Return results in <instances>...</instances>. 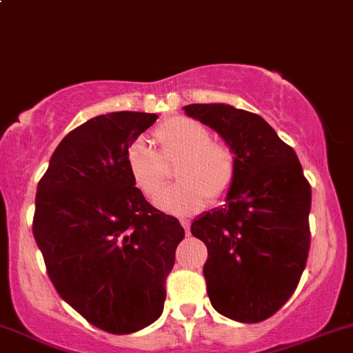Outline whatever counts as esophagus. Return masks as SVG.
<instances>
[{"label": "esophagus", "mask_w": 353, "mask_h": 353, "mask_svg": "<svg viewBox=\"0 0 353 353\" xmlns=\"http://www.w3.org/2000/svg\"><path fill=\"white\" fill-rule=\"evenodd\" d=\"M181 225L184 227V230H186V234L190 236V220H181Z\"/></svg>", "instance_id": "obj_1"}]
</instances>
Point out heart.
Instances as JSON below:
<instances>
[{"mask_svg": "<svg viewBox=\"0 0 353 353\" xmlns=\"http://www.w3.org/2000/svg\"><path fill=\"white\" fill-rule=\"evenodd\" d=\"M159 150L147 141L137 140L124 155L128 174L147 198H155L169 179L165 163L177 162L174 176L179 183L165 190L155 205L176 215H186L206 205V199L220 201L230 193L239 172L232 148L212 140L206 126L186 116H174L155 128Z\"/></svg>", "mask_w": 353, "mask_h": 353, "instance_id": "obj_1", "label": "heart"}]
</instances>
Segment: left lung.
Masks as SVG:
<instances>
[{
    "instance_id": "8db88e82",
    "label": "left lung",
    "mask_w": 353,
    "mask_h": 353,
    "mask_svg": "<svg viewBox=\"0 0 353 353\" xmlns=\"http://www.w3.org/2000/svg\"><path fill=\"white\" fill-rule=\"evenodd\" d=\"M184 110L215 130L239 162L225 205L191 223L208 249V297L234 321H265L290 299L307 263L311 186L294 148L258 114L227 104Z\"/></svg>"
}]
</instances>
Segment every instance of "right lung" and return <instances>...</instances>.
I'll use <instances>...</instances> for the list:
<instances>
[{
	"instance_id": "right-lung-1",
	"label": "right lung",
	"mask_w": 353,
	"mask_h": 353,
	"mask_svg": "<svg viewBox=\"0 0 353 353\" xmlns=\"http://www.w3.org/2000/svg\"><path fill=\"white\" fill-rule=\"evenodd\" d=\"M157 114L110 112L74 128L37 184L32 232L58 294L90 325L128 334L160 318L184 239L179 220L147 201L128 147Z\"/></svg>"
}]
</instances>
